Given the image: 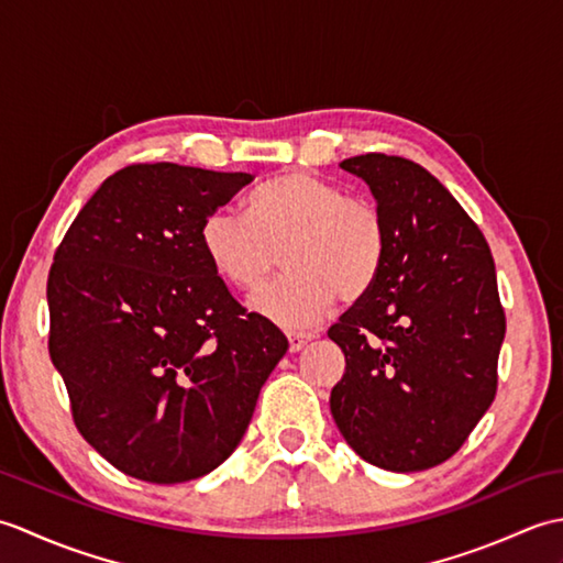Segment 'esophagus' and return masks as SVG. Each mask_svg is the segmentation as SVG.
Instances as JSON below:
<instances>
[{
	"label": "esophagus",
	"mask_w": 563,
	"mask_h": 563,
	"mask_svg": "<svg viewBox=\"0 0 563 563\" xmlns=\"http://www.w3.org/2000/svg\"><path fill=\"white\" fill-rule=\"evenodd\" d=\"M314 339L312 331H288V341H290V351L297 353L302 351L305 345Z\"/></svg>",
	"instance_id": "obj_1"
}]
</instances>
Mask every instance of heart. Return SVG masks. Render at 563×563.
<instances>
[{
	"label": "heart",
	"instance_id": "1",
	"mask_svg": "<svg viewBox=\"0 0 563 563\" xmlns=\"http://www.w3.org/2000/svg\"><path fill=\"white\" fill-rule=\"evenodd\" d=\"M200 246L214 273L236 288H256L278 266V280L251 295V307L275 324L297 329L327 317L339 295L365 297L387 256V224L367 198L309 172L268 178L246 198V218L214 208L200 222Z\"/></svg>",
	"mask_w": 563,
	"mask_h": 563
}]
</instances>
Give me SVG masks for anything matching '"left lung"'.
Returning a JSON list of instances; mask_svg holds the SVG:
<instances>
[{
	"mask_svg": "<svg viewBox=\"0 0 563 563\" xmlns=\"http://www.w3.org/2000/svg\"><path fill=\"white\" fill-rule=\"evenodd\" d=\"M387 224L377 283L329 329L345 373L331 416L369 464L421 472L450 460L498 387L506 314L492 249L421 164L387 154L341 162Z\"/></svg>",
	"mask_w": 563,
	"mask_h": 563,
	"instance_id": "left-lung-1",
	"label": "left lung"
}]
</instances>
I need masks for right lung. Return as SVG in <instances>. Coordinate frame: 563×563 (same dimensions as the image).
<instances>
[{
    "label": "right lung",
    "mask_w": 563,
    "mask_h": 563,
    "mask_svg": "<svg viewBox=\"0 0 563 563\" xmlns=\"http://www.w3.org/2000/svg\"><path fill=\"white\" fill-rule=\"evenodd\" d=\"M254 181L172 162L106 178L47 275L53 365L84 440L135 479L181 484L242 442L288 351L200 246V222Z\"/></svg>",
    "instance_id": "1"
}]
</instances>
